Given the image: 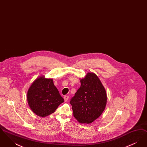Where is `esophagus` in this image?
Instances as JSON below:
<instances>
[{
  "label": "esophagus",
  "instance_id": "1",
  "mask_svg": "<svg viewBox=\"0 0 147 147\" xmlns=\"http://www.w3.org/2000/svg\"><path fill=\"white\" fill-rule=\"evenodd\" d=\"M68 98H69V96H64V101L65 102H67V101H68Z\"/></svg>",
  "mask_w": 147,
  "mask_h": 147
}]
</instances>
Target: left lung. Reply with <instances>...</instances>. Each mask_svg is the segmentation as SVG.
I'll return each instance as SVG.
<instances>
[{"label":"left lung","mask_w":147,"mask_h":147,"mask_svg":"<svg viewBox=\"0 0 147 147\" xmlns=\"http://www.w3.org/2000/svg\"><path fill=\"white\" fill-rule=\"evenodd\" d=\"M81 85L70 100L74 117L80 123L90 124L105 110L107 94L98 76L88 72L80 80Z\"/></svg>","instance_id":"obj_1"}]
</instances>
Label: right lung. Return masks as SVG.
Wrapping results in <instances>:
<instances>
[{"label":"right lung","mask_w":147,"mask_h":147,"mask_svg":"<svg viewBox=\"0 0 147 147\" xmlns=\"http://www.w3.org/2000/svg\"><path fill=\"white\" fill-rule=\"evenodd\" d=\"M27 100L31 110L41 117L53 113L64 102L53 79L43 76L37 78L28 88Z\"/></svg>","instance_id":"1"}]
</instances>
